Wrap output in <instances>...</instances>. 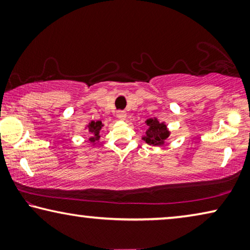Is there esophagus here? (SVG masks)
Masks as SVG:
<instances>
[{
    "label": "esophagus",
    "instance_id": "1",
    "mask_svg": "<svg viewBox=\"0 0 250 250\" xmlns=\"http://www.w3.org/2000/svg\"><path fill=\"white\" fill-rule=\"evenodd\" d=\"M117 117H118V119H120V120H125L126 113L125 112V111H118Z\"/></svg>",
    "mask_w": 250,
    "mask_h": 250
}]
</instances>
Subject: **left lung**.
Returning <instances> with one entry per match:
<instances>
[{
    "mask_svg": "<svg viewBox=\"0 0 250 250\" xmlns=\"http://www.w3.org/2000/svg\"><path fill=\"white\" fill-rule=\"evenodd\" d=\"M146 122L148 130L143 139L152 146H162L165 144V140L169 137V131L167 130L166 125L164 122H159L156 118L148 119Z\"/></svg>",
    "mask_w": 250,
    "mask_h": 250,
    "instance_id": "left-lung-1",
    "label": "left lung"
}]
</instances>
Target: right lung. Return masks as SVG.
<instances>
[{"label":"right lung","instance_id":"add662e5","mask_svg":"<svg viewBox=\"0 0 250 250\" xmlns=\"http://www.w3.org/2000/svg\"><path fill=\"white\" fill-rule=\"evenodd\" d=\"M102 122L101 121H91V124H88L87 128L88 131L91 133V137H89V141L94 144L95 141H98L100 139V131L102 129Z\"/></svg>","mask_w":250,"mask_h":250}]
</instances>
